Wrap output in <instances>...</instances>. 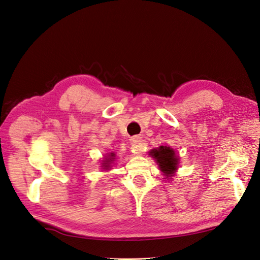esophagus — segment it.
<instances>
[{
  "label": "esophagus",
  "mask_w": 260,
  "mask_h": 260,
  "mask_svg": "<svg viewBox=\"0 0 260 260\" xmlns=\"http://www.w3.org/2000/svg\"><path fill=\"white\" fill-rule=\"evenodd\" d=\"M143 143H142V140H141L140 138H133L131 139V149L133 152L135 153H142L143 152Z\"/></svg>",
  "instance_id": "34e87169"
}]
</instances>
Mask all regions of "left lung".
Wrapping results in <instances>:
<instances>
[{"label":"left lung","mask_w":260,"mask_h":260,"mask_svg":"<svg viewBox=\"0 0 260 260\" xmlns=\"http://www.w3.org/2000/svg\"><path fill=\"white\" fill-rule=\"evenodd\" d=\"M150 155L152 157L158 167L166 178H171L177 171L178 167V155L171 146H159L158 149L150 151Z\"/></svg>","instance_id":"left-lung-1"}]
</instances>
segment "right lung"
<instances>
[{
    "mask_svg": "<svg viewBox=\"0 0 260 260\" xmlns=\"http://www.w3.org/2000/svg\"><path fill=\"white\" fill-rule=\"evenodd\" d=\"M115 161V153H108L107 157L105 158V160H102V169L105 171H109L111 168V164Z\"/></svg>",
    "mask_w": 260,
    "mask_h": 260,
    "instance_id": "1",
    "label": "right lung"
}]
</instances>
